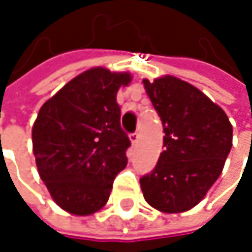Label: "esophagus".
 Returning a JSON list of instances; mask_svg holds the SVG:
<instances>
[{
	"label": "esophagus",
	"instance_id": "1",
	"mask_svg": "<svg viewBox=\"0 0 252 252\" xmlns=\"http://www.w3.org/2000/svg\"><path fill=\"white\" fill-rule=\"evenodd\" d=\"M129 140H131V143L132 144H137L138 143V140H140V134L135 131V132H132V134H129Z\"/></svg>",
	"mask_w": 252,
	"mask_h": 252
}]
</instances>
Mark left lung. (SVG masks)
Instances as JSON below:
<instances>
[{
  "mask_svg": "<svg viewBox=\"0 0 252 252\" xmlns=\"http://www.w3.org/2000/svg\"><path fill=\"white\" fill-rule=\"evenodd\" d=\"M143 83L163 124L165 149L152 174L140 179L141 191L156 210L182 213L197 206L222 174L232 124L219 105L181 78Z\"/></svg>",
  "mask_w": 252,
  "mask_h": 252,
  "instance_id": "1",
  "label": "left lung"
}]
</instances>
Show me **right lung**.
<instances>
[{
	"label": "right lung",
	"mask_w": 252,
	"mask_h": 252,
	"mask_svg": "<svg viewBox=\"0 0 252 252\" xmlns=\"http://www.w3.org/2000/svg\"><path fill=\"white\" fill-rule=\"evenodd\" d=\"M131 80L129 73L94 67L39 109L32 128L37 172L54 201L71 215L99 212L126 166L131 143L121 128L117 93Z\"/></svg>",
	"instance_id": "obj_1"
}]
</instances>
